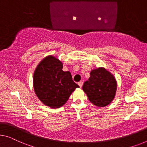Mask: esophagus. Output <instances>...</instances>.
I'll use <instances>...</instances> for the list:
<instances>
[{"label":"esophagus","mask_w":147,"mask_h":147,"mask_svg":"<svg viewBox=\"0 0 147 147\" xmlns=\"http://www.w3.org/2000/svg\"><path fill=\"white\" fill-rule=\"evenodd\" d=\"M78 84L79 85V86L81 88L82 86V85H83V82H82V81H80V82H79L78 83Z\"/></svg>","instance_id":"1"}]
</instances>
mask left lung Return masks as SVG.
Masks as SVG:
<instances>
[{
	"label": "left lung",
	"mask_w": 147,
	"mask_h": 147,
	"mask_svg": "<svg viewBox=\"0 0 147 147\" xmlns=\"http://www.w3.org/2000/svg\"><path fill=\"white\" fill-rule=\"evenodd\" d=\"M82 90L92 104L104 107L114 99L117 82L112 74L105 68L100 67L90 72V76L84 82Z\"/></svg>",
	"instance_id": "left-lung-1"
}]
</instances>
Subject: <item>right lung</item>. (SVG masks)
Here are the masks:
<instances>
[{
	"mask_svg": "<svg viewBox=\"0 0 147 147\" xmlns=\"http://www.w3.org/2000/svg\"><path fill=\"white\" fill-rule=\"evenodd\" d=\"M63 63L49 55L39 63L34 73L33 84L36 96L45 106L59 108L63 106L79 86L69 71H63Z\"/></svg>",
	"mask_w": 147,
	"mask_h": 147,
	"instance_id": "obj_1",
	"label": "right lung"
}]
</instances>
